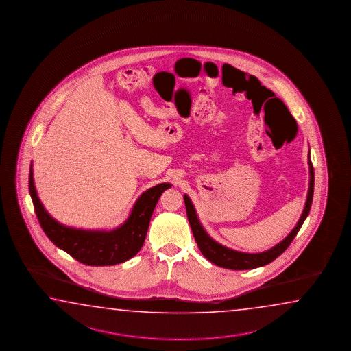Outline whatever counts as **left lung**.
Instances as JSON below:
<instances>
[{
    "label": "left lung",
    "mask_w": 351,
    "mask_h": 351,
    "mask_svg": "<svg viewBox=\"0 0 351 351\" xmlns=\"http://www.w3.org/2000/svg\"><path fill=\"white\" fill-rule=\"evenodd\" d=\"M309 189H308V197L305 202V206L302 210L300 219L296 223L295 228L288 234V237H285L280 243H278L275 247L261 252V253H243V252H237L233 249L221 245L219 243L213 241L206 229L202 227L197 212L194 209L192 200L189 199V197L184 194V203H186V217L189 220V224L192 228L193 235L194 239L198 244V247L202 252V254L206 256L208 261H212L215 265H218L220 268L232 269V270H247V269H255L267 265L269 263L275 261L279 255L282 254L285 252V249L290 245V243L295 238L296 234L300 230L304 220L306 219L308 214L311 208L313 203V195H314V168L313 163L310 160L309 152Z\"/></svg>",
    "instance_id": "1"
}]
</instances>
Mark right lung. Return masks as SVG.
<instances>
[{
    "mask_svg": "<svg viewBox=\"0 0 351 351\" xmlns=\"http://www.w3.org/2000/svg\"><path fill=\"white\" fill-rule=\"evenodd\" d=\"M28 186L37 219L49 241L76 261L92 267L116 265L137 254L145 243L152 214L159 197L165 189L172 186L169 183H160L147 189L134 203L128 219L121 227L107 232L83 230L66 227L56 221L42 206L37 195L32 163L29 167Z\"/></svg>",
    "mask_w": 351,
    "mask_h": 351,
    "instance_id": "1",
    "label": "right lung"
}]
</instances>
